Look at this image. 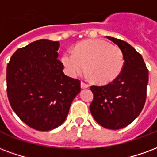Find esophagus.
<instances>
[{
    "label": "esophagus",
    "instance_id": "1",
    "mask_svg": "<svg viewBox=\"0 0 157 157\" xmlns=\"http://www.w3.org/2000/svg\"><path fill=\"white\" fill-rule=\"evenodd\" d=\"M81 87H82V89H85V88H88L89 87V85L88 84H86V83H84V82H81Z\"/></svg>",
    "mask_w": 157,
    "mask_h": 157
}]
</instances>
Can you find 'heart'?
Listing matches in <instances>:
<instances>
[{
    "mask_svg": "<svg viewBox=\"0 0 157 157\" xmlns=\"http://www.w3.org/2000/svg\"><path fill=\"white\" fill-rule=\"evenodd\" d=\"M61 62L70 76L75 77L86 68L89 77L98 84L113 82L121 74L124 64L121 49L102 39L80 43L74 51L63 54Z\"/></svg>",
    "mask_w": 157,
    "mask_h": 157,
    "instance_id": "obj_1",
    "label": "heart"
}]
</instances>
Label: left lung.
I'll use <instances>...</instances> for the list:
<instances>
[{
  "mask_svg": "<svg viewBox=\"0 0 157 157\" xmlns=\"http://www.w3.org/2000/svg\"><path fill=\"white\" fill-rule=\"evenodd\" d=\"M121 49L124 68L109 84L92 86V115L99 124L109 129H120L130 124L145 105L148 70L140 54L127 42L107 36Z\"/></svg>",
  "mask_w": 157,
  "mask_h": 157,
  "instance_id": "1",
  "label": "left lung"
}]
</instances>
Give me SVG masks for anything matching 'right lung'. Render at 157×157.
Instances as JSON below:
<instances>
[{
	"instance_id": "right-lung-1",
	"label": "right lung",
	"mask_w": 157,
	"mask_h": 157,
	"mask_svg": "<svg viewBox=\"0 0 157 157\" xmlns=\"http://www.w3.org/2000/svg\"><path fill=\"white\" fill-rule=\"evenodd\" d=\"M59 43L39 39L17 49L6 68L9 102L29 127L48 131L65 122L80 81L65 75L58 60Z\"/></svg>"
}]
</instances>
